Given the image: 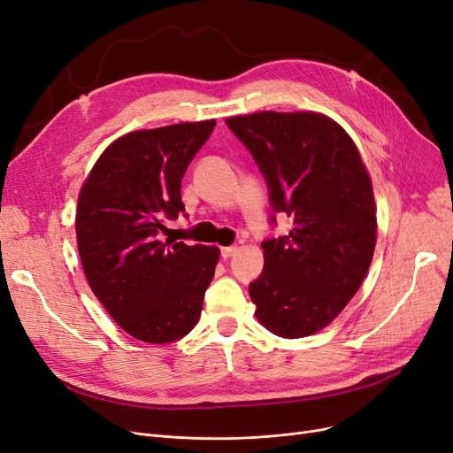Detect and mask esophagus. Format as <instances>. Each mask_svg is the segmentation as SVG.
I'll use <instances>...</instances> for the list:
<instances>
[{
    "label": "esophagus",
    "mask_w": 453,
    "mask_h": 453,
    "mask_svg": "<svg viewBox=\"0 0 453 453\" xmlns=\"http://www.w3.org/2000/svg\"><path fill=\"white\" fill-rule=\"evenodd\" d=\"M236 251H239V248H236V246H227V248H222V257H224V258H229V257H233Z\"/></svg>",
    "instance_id": "esophagus-1"
}]
</instances>
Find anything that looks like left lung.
Segmentation results:
<instances>
[{
    "label": "left lung",
    "mask_w": 453,
    "mask_h": 453,
    "mask_svg": "<svg viewBox=\"0 0 453 453\" xmlns=\"http://www.w3.org/2000/svg\"><path fill=\"white\" fill-rule=\"evenodd\" d=\"M265 174L272 207L294 220L263 242L265 270L250 284L258 323L280 338L316 334L362 287L376 246V203L358 147L318 111L226 119Z\"/></svg>",
    "instance_id": "1"
}]
</instances>
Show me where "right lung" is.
Masks as SVG:
<instances>
[{
    "mask_svg": "<svg viewBox=\"0 0 453 453\" xmlns=\"http://www.w3.org/2000/svg\"><path fill=\"white\" fill-rule=\"evenodd\" d=\"M214 119L135 130L106 147L84 180L77 246L91 292L135 340L169 343L200 319L217 246L159 241L163 219L185 211L181 178Z\"/></svg>",
    "mask_w": 453,
    "mask_h": 453,
    "instance_id": "right-lung-1",
    "label": "right lung"
}]
</instances>
